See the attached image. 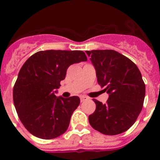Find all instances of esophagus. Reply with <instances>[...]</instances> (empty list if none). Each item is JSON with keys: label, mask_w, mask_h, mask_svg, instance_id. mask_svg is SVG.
<instances>
[{"label": "esophagus", "mask_w": 160, "mask_h": 160, "mask_svg": "<svg viewBox=\"0 0 160 160\" xmlns=\"http://www.w3.org/2000/svg\"><path fill=\"white\" fill-rule=\"evenodd\" d=\"M88 99H89V98H88V97H86V96H80V101H81V102H83V101H87V100H88Z\"/></svg>", "instance_id": "1"}]
</instances>
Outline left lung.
<instances>
[{
    "label": "left lung",
    "instance_id": "obj_1",
    "mask_svg": "<svg viewBox=\"0 0 160 160\" xmlns=\"http://www.w3.org/2000/svg\"><path fill=\"white\" fill-rule=\"evenodd\" d=\"M96 70L98 84L107 91L105 104L93 99L96 110L89 115L92 128L115 135L133 125L142 109L146 86L137 66L114 50L86 51Z\"/></svg>",
    "mask_w": 160,
    "mask_h": 160
}]
</instances>
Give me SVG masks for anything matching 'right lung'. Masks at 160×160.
<instances>
[{"mask_svg":"<svg viewBox=\"0 0 160 160\" xmlns=\"http://www.w3.org/2000/svg\"><path fill=\"white\" fill-rule=\"evenodd\" d=\"M83 51L46 50L30 56L19 71L13 101L19 119L31 134L42 139L57 138L70 125L80 98H56L70 65L87 61Z\"/></svg>","mask_w":160,"mask_h":160,"instance_id":"right-lung-1","label":"right lung"}]
</instances>
